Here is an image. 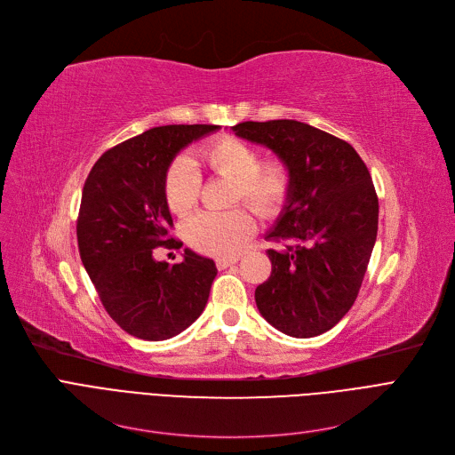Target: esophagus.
<instances>
[{
    "mask_svg": "<svg viewBox=\"0 0 455 455\" xmlns=\"http://www.w3.org/2000/svg\"><path fill=\"white\" fill-rule=\"evenodd\" d=\"M235 261H237L235 256H230V258H218V259H215V266H218V269H227V267L234 266Z\"/></svg>",
    "mask_w": 455,
    "mask_h": 455,
    "instance_id": "34e87169",
    "label": "esophagus"
}]
</instances>
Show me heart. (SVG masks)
I'll return each mask as SVG.
<instances>
[{"mask_svg": "<svg viewBox=\"0 0 455 455\" xmlns=\"http://www.w3.org/2000/svg\"><path fill=\"white\" fill-rule=\"evenodd\" d=\"M210 172L234 182L232 203H247L261 218H273L291 189L288 165L280 160L259 162L258 151L235 136H220L201 149ZM201 175L194 162L177 158L165 173V201L175 213H188L197 204ZM256 225L245 208L227 212H201L191 218L184 234L191 247L213 256H230L240 251Z\"/></svg>", "mask_w": 455, "mask_h": 455, "instance_id": "heart-1", "label": "heart"}]
</instances>
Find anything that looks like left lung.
I'll use <instances>...</instances> for the list:
<instances>
[{"instance_id": "8db88e82", "label": "left lung", "mask_w": 455, "mask_h": 455, "mask_svg": "<svg viewBox=\"0 0 455 455\" xmlns=\"http://www.w3.org/2000/svg\"><path fill=\"white\" fill-rule=\"evenodd\" d=\"M237 136L271 149L288 165L291 189L267 240L271 276L254 299L271 326L291 338H315L352 307L378 232V197L367 165L350 143L295 119L245 122Z\"/></svg>"}]
</instances>
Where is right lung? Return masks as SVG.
Masks as SVG:
<instances>
[{
  "instance_id": "add662e5",
  "label": "right lung",
  "mask_w": 455,
  "mask_h": 455,
  "mask_svg": "<svg viewBox=\"0 0 455 455\" xmlns=\"http://www.w3.org/2000/svg\"><path fill=\"white\" fill-rule=\"evenodd\" d=\"M220 125H164L134 136L93 164L83 188L77 242L83 266L107 314L131 336L164 341L204 312L213 259L184 249L180 264L155 258L182 247L165 201V173L175 156Z\"/></svg>"
}]
</instances>
